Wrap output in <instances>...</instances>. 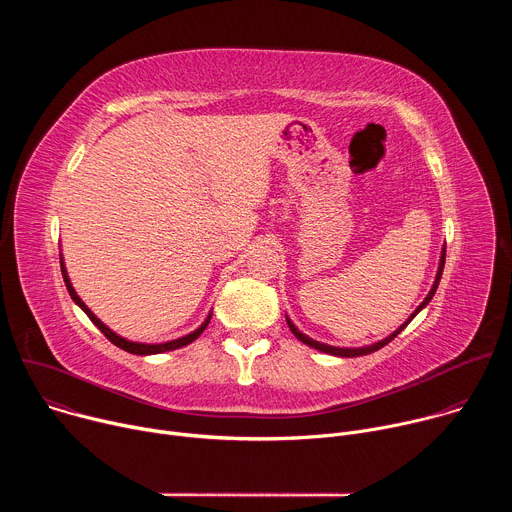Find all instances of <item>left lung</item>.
I'll return each instance as SVG.
<instances>
[{"instance_id":"1","label":"left lung","mask_w":512,"mask_h":512,"mask_svg":"<svg viewBox=\"0 0 512 512\" xmlns=\"http://www.w3.org/2000/svg\"><path fill=\"white\" fill-rule=\"evenodd\" d=\"M444 265H446V247H444V251H442V259H440V269H437V277H435V283H433V287H431V291L427 294V298L421 302V306L411 314V318L397 330V332H393L391 336H387L385 340H381V342H377V344H373V346H367V348H336V346H328V344H322V342H316V340H312V338H308L306 334H302L294 324H291L289 320H287V326H289V330L294 332V336L298 338V340H302L304 344H308V346H312V348H316V350H322V352H328V354H334V356H346V358H350V356H360V354H371V352H375V350H379V348H383L385 344H389L397 334H401V330L429 304V300L433 298V294H435V289H437V285H440V279H442V271H444Z\"/></svg>"}]
</instances>
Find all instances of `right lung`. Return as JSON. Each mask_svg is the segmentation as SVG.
Here are the masks:
<instances>
[{
  "instance_id": "add662e5",
  "label": "right lung",
  "mask_w": 512,
  "mask_h": 512,
  "mask_svg": "<svg viewBox=\"0 0 512 512\" xmlns=\"http://www.w3.org/2000/svg\"><path fill=\"white\" fill-rule=\"evenodd\" d=\"M60 269H62V277H64V283H66V289H68V294H70V298L75 300L77 304H79V308L89 316V320L107 336V340H111L115 346H119V348H123V350H127V352H131V354H160V352H168V350H176V348H182V346H186V344H190V342H194L202 332H204V328L208 326V322H210V316L204 320V324L198 328V330H194L192 334H188V336H182V338H178V340H172V342H164V344H139V342H129V340H125V338H121V336H117L115 332H111L85 304H83V300L77 296V291L72 289V285H70V279H68V275H66V269H64V265H62V259H60Z\"/></svg>"
}]
</instances>
